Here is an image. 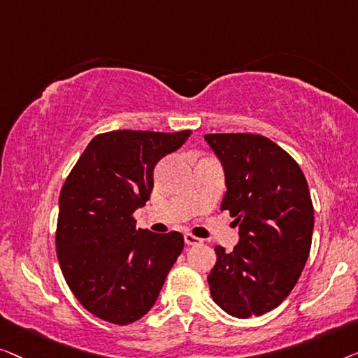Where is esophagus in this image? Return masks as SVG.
<instances>
[{
	"label": "esophagus",
	"instance_id": "34e87169",
	"mask_svg": "<svg viewBox=\"0 0 358 358\" xmlns=\"http://www.w3.org/2000/svg\"><path fill=\"white\" fill-rule=\"evenodd\" d=\"M201 238H198V236H194V235H191V234H185V243L186 245H198V243H201Z\"/></svg>",
	"mask_w": 358,
	"mask_h": 358
}]
</instances>
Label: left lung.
<instances>
[{"label": "left lung", "instance_id": "left-lung-1", "mask_svg": "<svg viewBox=\"0 0 358 358\" xmlns=\"http://www.w3.org/2000/svg\"><path fill=\"white\" fill-rule=\"evenodd\" d=\"M225 173L220 209L238 225V245L208 275L213 300L235 318L261 316L287 299L311 248L315 210L299 164L261 134H206Z\"/></svg>", "mask_w": 358, "mask_h": 358}]
</instances>
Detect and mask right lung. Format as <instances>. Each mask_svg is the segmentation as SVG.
<instances>
[{"label": "right lung", "mask_w": 358, "mask_h": 358, "mask_svg": "<svg viewBox=\"0 0 358 358\" xmlns=\"http://www.w3.org/2000/svg\"><path fill=\"white\" fill-rule=\"evenodd\" d=\"M189 134H97L64 181L57 225L59 268L79 303L100 320L124 326L143 318L183 250V235L136 229L133 213L150 198L159 160Z\"/></svg>", "instance_id": "1"}]
</instances>
